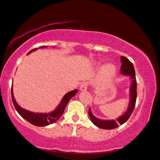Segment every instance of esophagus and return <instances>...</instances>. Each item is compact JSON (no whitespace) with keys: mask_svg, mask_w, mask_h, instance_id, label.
Segmentation results:
<instances>
[{"mask_svg":"<svg viewBox=\"0 0 160 160\" xmlns=\"http://www.w3.org/2000/svg\"><path fill=\"white\" fill-rule=\"evenodd\" d=\"M88 86V83L87 82H82V84H81V85H80V91H85V90H87Z\"/></svg>","mask_w":160,"mask_h":160,"instance_id":"34e87169","label":"esophagus"}]
</instances>
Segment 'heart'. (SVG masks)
<instances>
[{"mask_svg": "<svg viewBox=\"0 0 160 160\" xmlns=\"http://www.w3.org/2000/svg\"><path fill=\"white\" fill-rule=\"evenodd\" d=\"M115 73V68L112 65L108 64L105 65L102 69L101 81L102 82H108L112 80Z\"/></svg>", "mask_w": 160, "mask_h": 160, "instance_id": "heart-1", "label": "heart"}]
</instances>
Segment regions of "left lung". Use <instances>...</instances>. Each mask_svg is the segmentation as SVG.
<instances>
[{"label": "left lung", "mask_w": 160, "mask_h": 160, "mask_svg": "<svg viewBox=\"0 0 160 160\" xmlns=\"http://www.w3.org/2000/svg\"><path fill=\"white\" fill-rule=\"evenodd\" d=\"M121 74L124 75H129L131 80V85L130 88V102H129L128 110L126 112L122 115L116 120H103L96 118L92 115L90 108L89 109V116L91 121L95 126L98 128L105 129V130H112L119 127V125H122L127 121L132 113L134 108H135L136 100H137V80L135 77V71L134 68V65L128 58L121 56Z\"/></svg>", "instance_id": "obj_1"}]
</instances>
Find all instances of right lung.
I'll list each match as a JSON object with an SVG mask.
<instances>
[{
  "mask_svg": "<svg viewBox=\"0 0 160 160\" xmlns=\"http://www.w3.org/2000/svg\"><path fill=\"white\" fill-rule=\"evenodd\" d=\"M45 48V46L40 47L39 48ZM38 50V48H35L30 50V51L28 53V55L30 54V52L35 50ZM78 92V90H74L70 92H68L64 95V97L62 98L61 102H60L59 105L55 109L54 111H52L51 112L49 113H35L32 112H30V111L25 110V109L22 108L21 106L18 105L16 100H15L13 92H12V85L11 87V97L12 100L13 102L14 107L17 110V112L19 113V115H21L22 118H24L25 120L29 122L32 125L38 126V127H43L49 125L50 124H52L56 122L60 117L62 115L63 112L65 107H66L68 102H69L70 100L72 98L73 96L75 95V94Z\"/></svg>",
  "mask_w": 160,
  "mask_h": 160,
  "instance_id": "add662e5",
  "label": "right lung"
}]
</instances>
